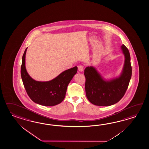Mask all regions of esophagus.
I'll return each mask as SVG.
<instances>
[{
    "mask_svg": "<svg viewBox=\"0 0 149 149\" xmlns=\"http://www.w3.org/2000/svg\"><path fill=\"white\" fill-rule=\"evenodd\" d=\"M78 70H79V72H83L84 70V67L82 65H80L78 67Z\"/></svg>",
    "mask_w": 149,
    "mask_h": 149,
    "instance_id": "esophagus-1",
    "label": "esophagus"
}]
</instances>
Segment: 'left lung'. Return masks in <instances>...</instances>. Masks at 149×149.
Wrapping results in <instances>:
<instances>
[{"mask_svg": "<svg viewBox=\"0 0 149 149\" xmlns=\"http://www.w3.org/2000/svg\"><path fill=\"white\" fill-rule=\"evenodd\" d=\"M121 49L125 59L122 74L118 78L104 80L93 66H88L84 70L86 95L88 101L94 105L109 106L117 103L125 94L132 70L128 49L124 45Z\"/></svg>", "mask_w": 149, "mask_h": 149, "instance_id": "1", "label": "left lung"}]
</instances>
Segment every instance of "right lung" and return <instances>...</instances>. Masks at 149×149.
Wrapping results in <instances>:
<instances>
[{"label":"right lung","instance_id":"1","mask_svg":"<svg viewBox=\"0 0 149 149\" xmlns=\"http://www.w3.org/2000/svg\"><path fill=\"white\" fill-rule=\"evenodd\" d=\"M22 57L21 67L22 79L27 94L35 103L45 106H53L61 103L65 98L67 86L77 71V66L66 70L54 79L39 82L32 79L25 68V55Z\"/></svg>","mask_w":149,"mask_h":149}]
</instances>
